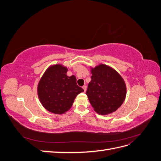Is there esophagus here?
Listing matches in <instances>:
<instances>
[{"label": "esophagus", "mask_w": 161, "mask_h": 161, "mask_svg": "<svg viewBox=\"0 0 161 161\" xmlns=\"http://www.w3.org/2000/svg\"><path fill=\"white\" fill-rule=\"evenodd\" d=\"M82 89H83L84 92H86V85H84L83 86H82Z\"/></svg>", "instance_id": "esophagus-1"}]
</instances>
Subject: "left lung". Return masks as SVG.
I'll return each mask as SVG.
<instances>
[{
  "mask_svg": "<svg viewBox=\"0 0 161 161\" xmlns=\"http://www.w3.org/2000/svg\"><path fill=\"white\" fill-rule=\"evenodd\" d=\"M91 80L86 94L97 114L108 115L122 105L126 96L125 83L119 73L105 64L91 68Z\"/></svg>",
  "mask_w": 161,
  "mask_h": 161,
  "instance_id": "1",
  "label": "left lung"
}]
</instances>
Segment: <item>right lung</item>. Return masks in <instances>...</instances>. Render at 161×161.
<instances>
[{"label":"right lung","instance_id":"obj_1","mask_svg":"<svg viewBox=\"0 0 161 161\" xmlns=\"http://www.w3.org/2000/svg\"><path fill=\"white\" fill-rule=\"evenodd\" d=\"M67 71L62 64L53 65L46 70L38 83L39 99L51 113L64 114L71 108L76 97L84 91L76 84V76H68Z\"/></svg>","mask_w":161,"mask_h":161}]
</instances>
